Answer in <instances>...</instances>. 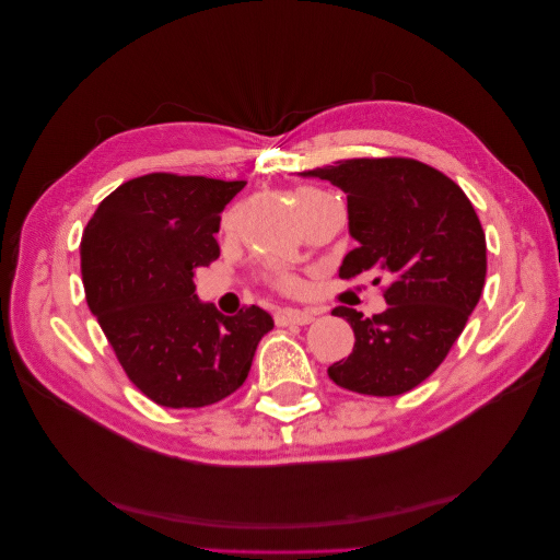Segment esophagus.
<instances>
[{"label":"esophagus","mask_w":560,"mask_h":560,"mask_svg":"<svg viewBox=\"0 0 560 560\" xmlns=\"http://www.w3.org/2000/svg\"><path fill=\"white\" fill-rule=\"evenodd\" d=\"M315 315L311 311H296V308H280L276 313L278 325H311Z\"/></svg>","instance_id":"1"}]
</instances>
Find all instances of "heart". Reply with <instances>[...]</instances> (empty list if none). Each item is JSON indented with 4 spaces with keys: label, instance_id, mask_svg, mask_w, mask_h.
<instances>
[{
    "label": "heart",
    "instance_id": "heart-1",
    "mask_svg": "<svg viewBox=\"0 0 560 560\" xmlns=\"http://www.w3.org/2000/svg\"><path fill=\"white\" fill-rule=\"evenodd\" d=\"M322 196H327V194H322V191H317V189H301V191H299V196H296V202H299V206H303V202L315 200V198H322ZM280 284L284 287V290H294V287H296V280H294V278H290V276H282V278H280Z\"/></svg>",
    "mask_w": 560,
    "mask_h": 560
}]
</instances>
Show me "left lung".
I'll list each match as a JSON object with an SVG mask.
<instances>
[{
    "instance_id": "left-lung-1",
    "label": "left lung",
    "mask_w": 560,
    "mask_h": 560,
    "mask_svg": "<svg viewBox=\"0 0 560 560\" xmlns=\"http://www.w3.org/2000/svg\"><path fill=\"white\" fill-rule=\"evenodd\" d=\"M348 196V229L358 247L338 276L374 270L387 280V308L374 317L338 306L354 348L327 369L346 389L404 395L446 360L486 282V233L453 179L413 159H348L301 173ZM381 278L374 280L378 284Z\"/></svg>"
}]
</instances>
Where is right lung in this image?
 Segmentation results:
<instances>
[{
	"instance_id": "obj_1",
	"label": "right lung",
	"mask_w": 560,
	"mask_h": 560,
	"mask_svg": "<svg viewBox=\"0 0 560 560\" xmlns=\"http://www.w3.org/2000/svg\"><path fill=\"white\" fill-rule=\"evenodd\" d=\"M245 182L151 173L118 186L81 235L86 301L132 385L167 409H200L238 389L273 317H226L194 292L219 257L214 233Z\"/></svg>"
}]
</instances>
